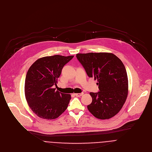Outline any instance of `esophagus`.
<instances>
[{"mask_svg":"<svg viewBox=\"0 0 152 152\" xmlns=\"http://www.w3.org/2000/svg\"><path fill=\"white\" fill-rule=\"evenodd\" d=\"M74 95H75L76 96H77V97H80V96H82V95H83V93H80V94H75Z\"/></svg>","mask_w":152,"mask_h":152,"instance_id":"1","label":"esophagus"}]
</instances>
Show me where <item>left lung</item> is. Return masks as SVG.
Here are the masks:
<instances>
[{
    "instance_id": "8db88e82",
    "label": "left lung",
    "mask_w": 152,
    "mask_h": 152,
    "mask_svg": "<svg viewBox=\"0 0 152 152\" xmlns=\"http://www.w3.org/2000/svg\"><path fill=\"white\" fill-rule=\"evenodd\" d=\"M76 57L87 75L98 80L99 91L90 92L92 102L87 105L95 117L108 119L122 108L128 93L125 67L115 55L108 53H78Z\"/></svg>"
}]
</instances>
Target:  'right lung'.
<instances>
[{
	"instance_id": "obj_1",
	"label": "right lung",
	"mask_w": 152,
	"mask_h": 152,
	"mask_svg": "<svg viewBox=\"0 0 152 152\" xmlns=\"http://www.w3.org/2000/svg\"><path fill=\"white\" fill-rule=\"evenodd\" d=\"M73 56L54 55L40 58L28 69L24 84L26 101L38 117L51 120L57 118L67 108L71 98L53 87L64 66Z\"/></svg>"
}]
</instances>
